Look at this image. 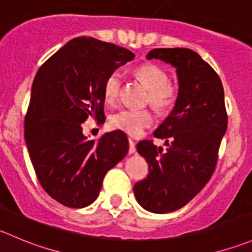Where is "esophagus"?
<instances>
[{
  "label": "esophagus",
  "mask_w": 252,
  "mask_h": 252,
  "mask_svg": "<svg viewBox=\"0 0 252 252\" xmlns=\"http://www.w3.org/2000/svg\"><path fill=\"white\" fill-rule=\"evenodd\" d=\"M129 150H128V153L129 154H134L136 151V149H135V143H134L133 140H131V139H129Z\"/></svg>",
  "instance_id": "esophagus-1"
}]
</instances>
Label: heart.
Here are the masks:
<instances>
[{
  "instance_id": "heart-1",
  "label": "heart",
  "mask_w": 252,
  "mask_h": 252,
  "mask_svg": "<svg viewBox=\"0 0 252 252\" xmlns=\"http://www.w3.org/2000/svg\"><path fill=\"white\" fill-rule=\"evenodd\" d=\"M134 75L148 89L146 103H150L160 114H168L177 104L180 87L168 81V75L162 67L155 64H143L135 67ZM122 90V75L114 71L107 76L103 84V98L113 104ZM155 121L153 111L145 109H122L111 117V126L131 136H138L144 129L150 128Z\"/></svg>"
}]
</instances>
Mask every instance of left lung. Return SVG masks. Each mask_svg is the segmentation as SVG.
<instances>
[{"mask_svg":"<svg viewBox=\"0 0 252 252\" xmlns=\"http://www.w3.org/2000/svg\"><path fill=\"white\" fill-rule=\"evenodd\" d=\"M146 58L175 66L180 85L177 104L154 133L165 140L166 151L153 140L136 146L149 163V173L134 185L135 198L146 211L162 214L186 206L212 177L228 114L220 77L196 51L158 48Z\"/></svg>","mask_w":252,"mask_h":252,"instance_id":"left-lung-1","label":"left lung"}]
</instances>
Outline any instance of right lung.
<instances>
[{"mask_svg":"<svg viewBox=\"0 0 252 252\" xmlns=\"http://www.w3.org/2000/svg\"><path fill=\"white\" fill-rule=\"evenodd\" d=\"M134 59L130 50L91 36L70 40L39 67L24 118V138L44 191L70 208L96 201L106 173L129 149L123 131L87 140L82 123L104 118L107 76Z\"/></svg>","mask_w":252,"mask_h":252,"instance_id":"right-lung-1","label":"right lung"}]
</instances>
